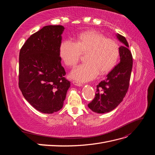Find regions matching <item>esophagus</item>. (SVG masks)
<instances>
[{"label":"esophagus","mask_w":155,"mask_h":155,"mask_svg":"<svg viewBox=\"0 0 155 155\" xmlns=\"http://www.w3.org/2000/svg\"><path fill=\"white\" fill-rule=\"evenodd\" d=\"M72 83L74 84V85L78 86V87H82V86H83V84H82V83H81L80 82H78V81H74L72 82Z\"/></svg>","instance_id":"obj_1"}]
</instances>
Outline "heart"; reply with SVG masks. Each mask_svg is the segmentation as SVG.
Returning <instances> with one entry per match:
<instances>
[{"label": "heart", "mask_w": 155, "mask_h": 155, "mask_svg": "<svg viewBox=\"0 0 155 155\" xmlns=\"http://www.w3.org/2000/svg\"><path fill=\"white\" fill-rule=\"evenodd\" d=\"M86 52V63L79 65L70 73V77L81 82L96 78L100 72L105 74L110 71L118 59L120 47L114 40L106 38L94 30L81 33L75 42L64 40L59 46L60 57L68 67L75 66L81 53Z\"/></svg>", "instance_id": "obj_1"}]
</instances>
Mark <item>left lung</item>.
Instances as JSON below:
<instances>
[{
    "mask_svg": "<svg viewBox=\"0 0 155 155\" xmlns=\"http://www.w3.org/2000/svg\"><path fill=\"white\" fill-rule=\"evenodd\" d=\"M116 37L123 43L120 47V63L107 74L105 80L96 86L94 99L88 105L89 109L96 113H107L114 110L123 101L129 88L133 56L125 37L118 34Z\"/></svg>",
    "mask_w": 155,
    "mask_h": 155,
    "instance_id": "obj_1",
    "label": "left lung"
}]
</instances>
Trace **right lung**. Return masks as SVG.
Listing matches in <instances>:
<instances>
[{
  "mask_svg": "<svg viewBox=\"0 0 155 155\" xmlns=\"http://www.w3.org/2000/svg\"><path fill=\"white\" fill-rule=\"evenodd\" d=\"M64 30L61 25L44 26L20 50L18 87L26 101L42 113L61 109L70 87L59 55Z\"/></svg>",
  "mask_w": 155,
  "mask_h": 155,
  "instance_id": "right-lung-1",
  "label": "right lung"
}]
</instances>
